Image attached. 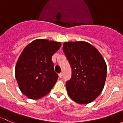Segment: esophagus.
<instances>
[{
    "mask_svg": "<svg viewBox=\"0 0 123 123\" xmlns=\"http://www.w3.org/2000/svg\"><path fill=\"white\" fill-rule=\"evenodd\" d=\"M59 78H61L62 76H63V73H59Z\"/></svg>",
    "mask_w": 123,
    "mask_h": 123,
    "instance_id": "1",
    "label": "esophagus"
}]
</instances>
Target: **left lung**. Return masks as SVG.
<instances>
[{"instance_id":"obj_1","label":"left lung","mask_w":123,"mask_h":123,"mask_svg":"<svg viewBox=\"0 0 123 123\" xmlns=\"http://www.w3.org/2000/svg\"><path fill=\"white\" fill-rule=\"evenodd\" d=\"M63 50L72 69V76L66 82L69 97L85 104L99 95L104 86L107 68L95 47L84 41L66 42Z\"/></svg>"}]
</instances>
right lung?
I'll return each mask as SVG.
<instances>
[{"instance_id": "add662e5", "label": "right lung", "mask_w": 123, "mask_h": 123, "mask_svg": "<svg viewBox=\"0 0 123 123\" xmlns=\"http://www.w3.org/2000/svg\"><path fill=\"white\" fill-rule=\"evenodd\" d=\"M61 47L60 42L34 40L20 55L15 77L19 88L30 99H37L50 92L58 79L51 57Z\"/></svg>"}]
</instances>
